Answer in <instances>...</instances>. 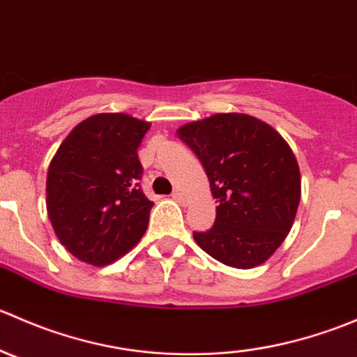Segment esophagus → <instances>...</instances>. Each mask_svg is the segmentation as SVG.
I'll return each instance as SVG.
<instances>
[{
	"label": "esophagus",
	"mask_w": 357,
	"mask_h": 357,
	"mask_svg": "<svg viewBox=\"0 0 357 357\" xmlns=\"http://www.w3.org/2000/svg\"><path fill=\"white\" fill-rule=\"evenodd\" d=\"M172 199L176 202H179V204H183L185 202V193L181 192V190H174V193H172Z\"/></svg>",
	"instance_id": "34e87169"
}]
</instances>
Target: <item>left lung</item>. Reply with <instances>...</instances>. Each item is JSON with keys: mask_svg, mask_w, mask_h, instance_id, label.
Listing matches in <instances>:
<instances>
[{"mask_svg": "<svg viewBox=\"0 0 357 357\" xmlns=\"http://www.w3.org/2000/svg\"><path fill=\"white\" fill-rule=\"evenodd\" d=\"M176 132L200 158L218 199L214 226L193 233L197 245L231 268L261 266L287 238L301 202L290 145L264 121L238 112L214 114Z\"/></svg>", "mask_w": 357, "mask_h": 357, "instance_id": "1", "label": "left lung"}]
</instances>
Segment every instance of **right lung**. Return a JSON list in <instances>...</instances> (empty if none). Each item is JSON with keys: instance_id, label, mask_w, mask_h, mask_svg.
<instances>
[{"instance_id": "1", "label": "right lung", "mask_w": 357, "mask_h": 357, "mask_svg": "<svg viewBox=\"0 0 357 357\" xmlns=\"http://www.w3.org/2000/svg\"><path fill=\"white\" fill-rule=\"evenodd\" d=\"M150 122L96 114L56 150L46 178V211L67 252L91 266L128 254L145 235L153 202L139 188L138 146Z\"/></svg>"}]
</instances>
